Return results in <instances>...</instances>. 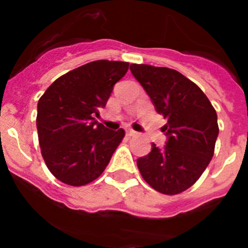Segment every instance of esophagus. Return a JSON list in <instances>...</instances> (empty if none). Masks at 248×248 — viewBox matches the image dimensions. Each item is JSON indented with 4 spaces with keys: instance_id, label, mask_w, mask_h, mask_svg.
Listing matches in <instances>:
<instances>
[{
    "instance_id": "esophagus-1",
    "label": "esophagus",
    "mask_w": 248,
    "mask_h": 248,
    "mask_svg": "<svg viewBox=\"0 0 248 248\" xmlns=\"http://www.w3.org/2000/svg\"><path fill=\"white\" fill-rule=\"evenodd\" d=\"M126 135H128V137H134V135H137V131H134L133 129H128V130H126Z\"/></svg>"
}]
</instances>
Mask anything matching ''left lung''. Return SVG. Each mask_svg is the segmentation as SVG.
Listing matches in <instances>:
<instances>
[{
  "instance_id": "obj_1",
  "label": "left lung",
  "mask_w": 248,
  "mask_h": 248,
  "mask_svg": "<svg viewBox=\"0 0 248 248\" xmlns=\"http://www.w3.org/2000/svg\"><path fill=\"white\" fill-rule=\"evenodd\" d=\"M130 71L168 120L161 129L165 145L153 144L137 160L138 169L156 191L180 194L198 181L214 156L217 114L198 85L177 71L149 64H130Z\"/></svg>"
}]
</instances>
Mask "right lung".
I'll return each instance as SVG.
<instances>
[{
    "label": "right lung",
    "instance_id": "obj_1",
    "mask_svg": "<svg viewBox=\"0 0 248 248\" xmlns=\"http://www.w3.org/2000/svg\"><path fill=\"white\" fill-rule=\"evenodd\" d=\"M128 68L129 63L118 61L87 63L59 77L39 98V146L49 171L62 183L82 186L95 180L125 135L95 117Z\"/></svg>",
    "mask_w": 248,
    "mask_h": 248
}]
</instances>
